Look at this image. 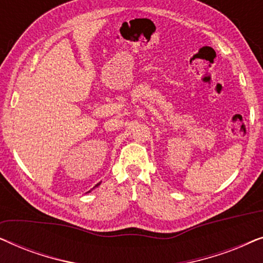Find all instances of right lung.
<instances>
[{
    "instance_id": "right-lung-1",
    "label": "right lung",
    "mask_w": 263,
    "mask_h": 263,
    "mask_svg": "<svg viewBox=\"0 0 263 263\" xmlns=\"http://www.w3.org/2000/svg\"><path fill=\"white\" fill-rule=\"evenodd\" d=\"M98 185H99V183H98V184H97V185H96V186H98Z\"/></svg>"
}]
</instances>
